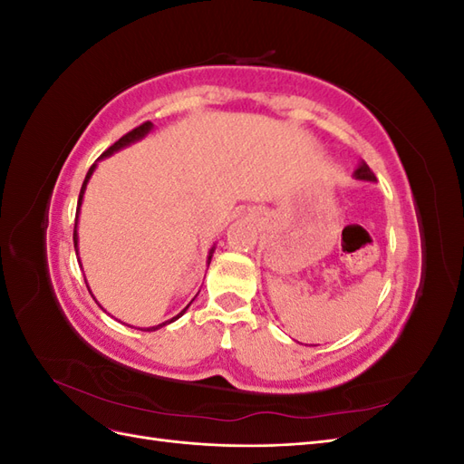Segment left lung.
Here are the masks:
<instances>
[{
  "label": "left lung",
  "mask_w": 464,
  "mask_h": 464,
  "mask_svg": "<svg viewBox=\"0 0 464 464\" xmlns=\"http://www.w3.org/2000/svg\"><path fill=\"white\" fill-rule=\"evenodd\" d=\"M356 179H360V181H372V184H375V176H373V172L370 170V166L366 164V162H360L358 164V168L354 170V174H353Z\"/></svg>",
  "instance_id": "1"
}]
</instances>
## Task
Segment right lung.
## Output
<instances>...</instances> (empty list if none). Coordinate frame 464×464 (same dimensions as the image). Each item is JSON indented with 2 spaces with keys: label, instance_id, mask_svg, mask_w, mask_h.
<instances>
[{
  "label": "right lung",
  "instance_id": "add662e5",
  "mask_svg": "<svg viewBox=\"0 0 464 464\" xmlns=\"http://www.w3.org/2000/svg\"><path fill=\"white\" fill-rule=\"evenodd\" d=\"M152 131V123L150 121H145L143 125H139V128H135L133 131H130L128 135H123L121 139H120V141H116L114 145H111L106 152H102L101 154V157H98V160H102V159H108L110 157V154H114V152H118V150H121V149H125V147H130V145H133V143H137V141H141V139L143 137H147L149 133ZM98 160L89 168V172H87V176H85V181H82V188H81V193H79V203H77V217H75V230H73V244H75V251H77V256H79V234H77V224H79V210H81V205H82V198H85V191H87V186H89V179L92 178V174H94V170H96V164H98ZM215 244H213V247H210L208 249V256H207V265L210 263V259H213V254H215ZM79 259V257H77ZM79 263H81V259H79ZM81 269H82V265H81ZM85 283H87V278H85ZM87 288H89V292H91V286L87 285ZM91 296L94 298V294L91 292ZM195 298H198V296H195ZM193 298V300H195ZM191 300V302H193ZM94 302L98 304V300L94 298ZM191 302L184 307V310H181L176 317H172V319H168V321H164V323H159V325H154V327H147V329H141V331H159V329H162L164 325H170V323H174L176 319H179L181 315H184L186 312H188V307L191 305ZM98 305H101V304H98ZM102 307V305H101ZM102 310H104V307H102ZM106 312V310H104ZM128 327H131V325H128Z\"/></svg>",
  "mask_w": 464,
  "mask_h": 464
}]
</instances>
